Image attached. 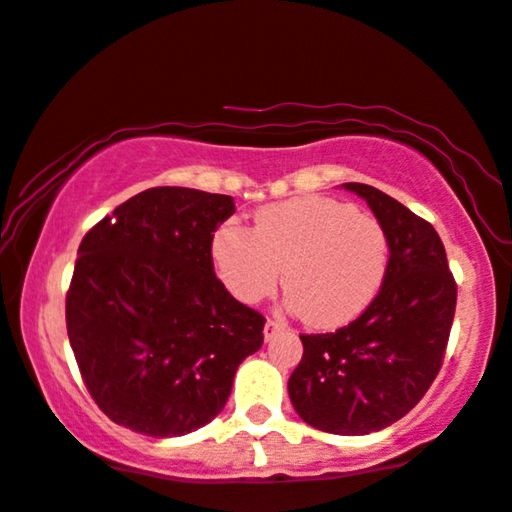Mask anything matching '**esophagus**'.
I'll list each match as a JSON object with an SVG mask.
<instances>
[{
	"instance_id": "esophagus-1",
	"label": "esophagus",
	"mask_w": 512,
	"mask_h": 512,
	"mask_svg": "<svg viewBox=\"0 0 512 512\" xmlns=\"http://www.w3.org/2000/svg\"><path fill=\"white\" fill-rule=\"evenodd\" d=\"M282 331H286V324H284V321H279V319H270L268 324H265V328H263L265 342H270L272 338H275V335H279Z\"/></svg>"
}]
</instances>
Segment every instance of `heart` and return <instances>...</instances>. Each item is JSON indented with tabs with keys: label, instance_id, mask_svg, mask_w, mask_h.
<instances>
[{
	"label": "heart",
	"instance_id": "b5f03b06",
	"mask_svg": "<svg viewBox=\"0 0 512 512\" xmlns=\"http://www.w3.org/2000/svg\"><path fill=\"white\" fill-rule=\"evenodd\" d=\"M212 258L226 289L256 305L289 286L286 305L312 326L354 321L380 293L389 268V235L375 216L349 202L305 195L258 209L254 230L223 221Z\"/></svg>",
	"mask_w": 512,
	"mask_h": 512
}]
</instances>
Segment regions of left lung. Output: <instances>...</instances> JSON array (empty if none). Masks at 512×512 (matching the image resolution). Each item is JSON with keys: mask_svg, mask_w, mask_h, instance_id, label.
Returning <instances> with one entry per match:
<instances>
[{"mask_svg": "<svg viewBox=\"0 0 512 512\" xmlns=\"http://www.w3.org/2000/svg\"><path fill=\"white\" fill-rule=\"evenodd\" d=\"M368 202L389 235L377 298L335 333L300 335L303 359L289 396L303 422L366 436L398 422L436 380L457 307L445 247L429 221L368 184H342Z\"/></svg>", "mask_w": 512, "mask_h": 512, "instance_id": "left-lung-1", "label": "left lung"}]
</instances>
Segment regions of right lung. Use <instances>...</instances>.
I'll use <instances>...</instances> for the list:
<instances>
[{"label":"right lung","mask_w":512,"mask_h":512,"mask_svg":"<svg viewBox=\"0 0 512 512\" xmlns=\"http://www.w3.org/2000/svg\"><path fill=\"white\" fill-rule=\"evenodd\" d=\"M233 214L230 195L158 186L81 240L67 335L111 422L153 438L186 436L219 415L237 366L261 349L263 314L214 275V230Z\"/></svg>","instance_id":"add662e5"}]
</instances>
